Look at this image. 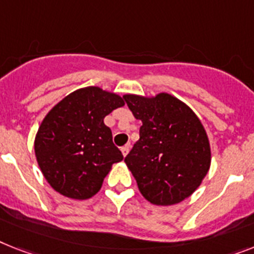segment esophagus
<instances>
[{"label": "esophagus", "instance_id": "1", "mask_svg": "<svg viewBox=\"0 0 254 254\" xmlns=\"http://www.w3.org/2000/svg\"><path fill=\"white\" fill-rule=\"evenodd\" d=\"M129 148H131V145H129V144H127V145H125V146H122V148H121V150H122L123 157H126V156H127V154H128Z\"/></svg>", "mask_w": 254, "mask_h": 254}]
</instances>
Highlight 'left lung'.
Returning <instances> with one entry per match:
<instances>
[{
    "label": "left lung",
    "instance_id": "8db88e82",
    "mask_svg": "<svg viewBox=\"0 0 254 254\" xmlns=\"http://www.w3.org/2000/svg\"><path fill=\"white\" fill-rule=\"evenodd\" d=\"M140 119V139L125 158L137 187L154 205H174L190 197L210 167L204 126L187 105L169 93L146 98L126 94Z\"/></svg>",
    "mask_w": 254,
    "mask_h": 254
}]
</instances>
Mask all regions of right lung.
<instances>
[{
	"instance_id": "obj_1",
	"label": "right lung",
	"mask_w": 254,
	"mask_h": 254,
	"mask_svg": "<svg viewBox=\"0 0 254 254\" xmlns=\"http://www.w3.org/2000/svg\"><path fill=\"white\" fill-rule=\"evenodd\" d=\"M125 105V97L98 87L77 89L44 118L35 139L40 169L52 188L85 200L100 190L113 163L123 160L104 118Z\"/></svg>"
}]
</instances>
